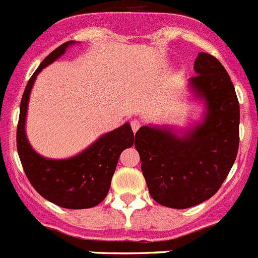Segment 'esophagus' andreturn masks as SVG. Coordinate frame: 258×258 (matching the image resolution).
I'll list each match as a JSON object with an SVG mask.
<instances>
[{"mask_svg":"<svg viewBox=\"0 0 258 258\" xmlns=\"http://www.w3.org/2000/svg\"><path fill=\"white\" fill-rule=\"evenodd\" d=\"M141 125H142V122H141V121H138V120H133V121L131 122L132 131H133L134 133H136V132L138 131V129H140V127H141Z\"/></svg>","mask_w":258,"mask_h":258,"instance_id":"obj_1","label":"esophagus"}]
</instances>
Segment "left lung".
I'll list each match as a JSON object with an SVG mask.
<instances>
[{"label":"left lung","mask_w":258,"mask_h":258,"mask_svg":"<svg viewBox=\"0 0 258 258\" xmlns=\"http://www.w3.org/2000/svg\"><path fill=\"white\" fill-rule=\"evenodd\" d=\"M188 90L204 103L199 122L183 133L169 125H146L136 133L137 151L150 195L161 206L184 209L220 190L239 147L238 97L218 59L199 52Z\"/></svg>","instance_id":"1"}]
</instances>
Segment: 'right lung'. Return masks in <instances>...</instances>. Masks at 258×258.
<instances>
[{
    "label": "right lung",
    "mask_w": 258,
    "mask_h": 258,
    "mask_svg": "<svg viewBox=\"0 0 258 258\" xmlns=\"http://www.w3.org/2000/svg\"><path fill=\"white\" fill-rule=\"evenodd\" d=\"M75 41H67L42 60L26 86L17 131V147L27 178L35 190L49 202L67 209L98 206L108 194L118 157L134 143L131 124L103 134L88 149L68 159H47L32 149L26 134V118L31 90L41 71L60 58Z\"/></svg>",
    "instance_id": "obj_1"
}]
</instances>
